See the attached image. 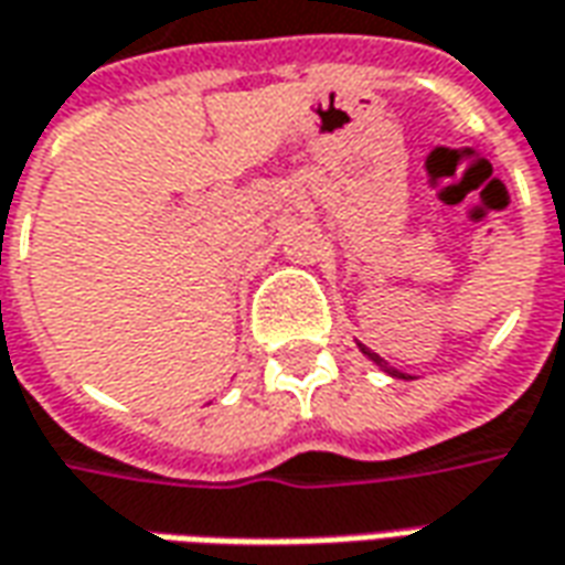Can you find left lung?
I'll return each instance as SVG.
<instances>
[{
  "label": "left lung",
  "instance_id": "left-lung-1",
  "mask_svg": "<svg viewBox=\"0 0 565 565\" xmlns=\"http://www.w3.org/2000/svg\"><path fill=\"white\" fill-rule=\"evenodd\" d=\"M358 349L364 351V354H366V358H370V361H373V364L382 366V370H385V373H388V376H394V379H413V376H409V373H401V370H394V366L385 364V361H382V358H379V354H373V351H370V349H364V345H361V342H358Z\"/></svg>",
  "mask_w": 565,
  "mask_h": 565
}]
</instances>
